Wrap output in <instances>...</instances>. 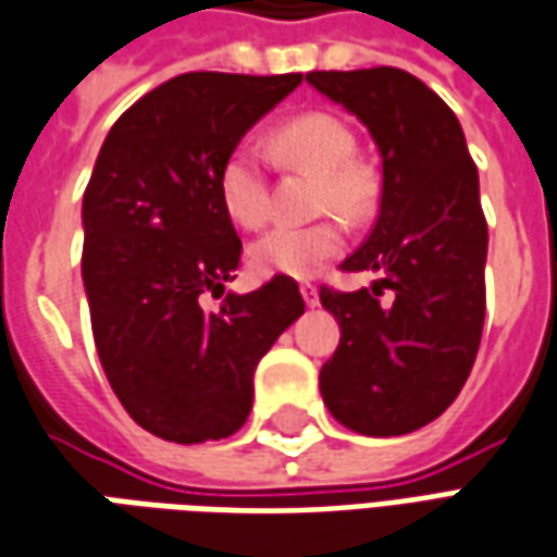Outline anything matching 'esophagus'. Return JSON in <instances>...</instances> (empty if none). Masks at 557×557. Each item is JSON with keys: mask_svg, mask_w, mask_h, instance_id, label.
<instances>
[{"mask_svg": "<svg viewBox=\"0 0 557 557\" xmlns=\"http://www.w3.org/2000/svg\"><path fill=\"white\" fill-rule=\"evenodd\" d=\"M299 294L306 299V306H318V302H321L318 285H311V282H302V285H299Z\"/></svg>", "mask_w": 557, "mask_h": 557, "instance_id": "1", "label": "esophagus"}]
</instances>
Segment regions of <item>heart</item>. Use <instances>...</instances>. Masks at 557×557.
Returning <instances> with one entry per match:
<instances>
[{
	"mask_svg": "<svg viewBox=\"0 0 557 557\" xmlns=\"http://www.w3.org/2000/svg\"><path fill=\"white\" fill-rule=\"evenodd\" d=\"M270 156L287 168H302L318 176V212H338L350 222H362L374 207L372 173L354 161L357 137L345 122L311 110L290 116L270 132ZM219 203L227 219L246 231H258L270 222V185L258 152L236 146L215 173ZM345 246V227L330 215L314 224H282L263 234L248 251L251 267L263 275L309 278Z\"/></svg>",
	"mask_w": 557,
	"mask_h": 557,
	"instance_id": "b5f03b06",
	"label": "heart"
}]
</instances>
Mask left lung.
<instances>
[{
    "label": "left lung",
    "instance_id": "1",
    "mask_svg": "<svg viewBox=\"0 0 557 557\" xmlns=\"http://www.w3.org/2000/svg\"><path fill=\"white\" fill-rule=\"evenodd\" d=\"M360 116L384 159L381 212L342 270H374L372 290L321 287L342 326L321 396L360 435H408L447 411L476 360L486 318L488 224L456 113L420 77L377 65L309 71ZM389 289L394 302L377 296Z\"/></svg>",
    "mask_w": 557,
    "mask_h": 557
}]
</instances>
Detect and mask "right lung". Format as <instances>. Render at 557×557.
Instances as JSON below:
<instances>
[{
  "label": "right lung",
  "instance_id": "add662e5",
  "mask_svg": "<svg viewBox=\"0 0 557 557\" xmlns=\"http://www.w3.org/2000/svg\"><path fill=\"white\" fill-rule=\"evenodd\" d=\"M302 74L188 71L113 122L83 195V285L98 360L146 432L203 444L234 435L255 398V369L306 302L290 275L222 297L243 243L215 173Z\"/></svg>",
  "mask_w": 557,
  "mask_h": 557
}]
</instances>
